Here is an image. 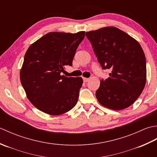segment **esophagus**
Listing matches in <instances>:
<instances>
[{
  "label": "esophagus",
  "instance_id": "obj_1",
  "mask_svg": "<svg viewBox=\"0 0 157 157\" xmlns=\"http://www.w3.org/2000/svg\"><path fill=\"white\" fill-rule=\"evenodd\" d=\"M83 80H84V82H87L90 80L89 78H83Z\"/></svg>",
  "mask_w": 157,
  "mask_h": 157
}]
</instances>
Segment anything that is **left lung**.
<instances>
[{
  "mask_svg": "<svg viewBox=\"0 0 157 157\" xmlns=\"http://www.w3.org/2000/svg\"><path fill=\"white\" fill-rule=\"evenodd\" d=\"M102 69H111L96 92L101 104L113 110L129 107L141 94L146 82L144 51L134 38L115 27L86 32Z\"/></svg>",
  "mask_w": 157,
  "mask_h": 157,
  "instance_id": "obj_1",
  "label": "left lung"
}]
</instances>
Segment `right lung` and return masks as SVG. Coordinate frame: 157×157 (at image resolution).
<instances>
[{"instance_id":"1","label":"right lung","mask_w":157,"mask_h":157,"mask_svg":"<svg viewBox=\"0 0 157 157\" xmlns=\"http://www.w3.org/2000/svg\"><path fill=\"white\" fill-rule=\"evenodd\" d=\"M85 32L75 34L50 32L26 51L20 80L29 101L40 111L61 115L78 102L83 79L61 75L66 65H72L76 50Z\"/></svg>"}]
</instances>
